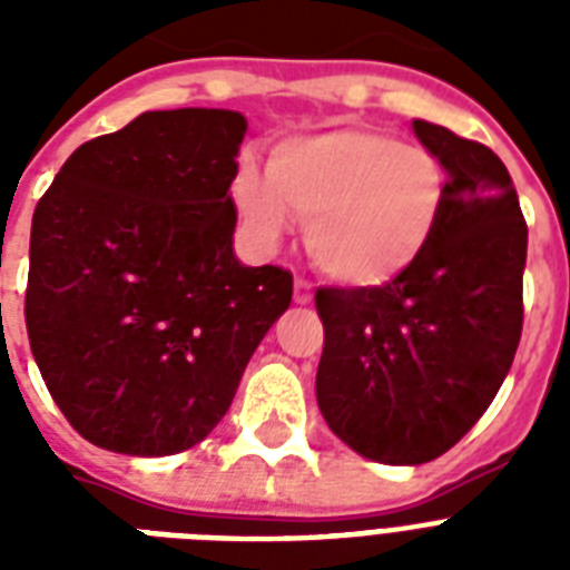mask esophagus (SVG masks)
Returning <instances> with one entry per match:
<instances>
[{
    "label": "esophagus",
    "instance_id": "esophagus-1",
    "mask_svg": "<svg viewBox=\"0 0 570 570\" xmlns=\"http://www.w3.org/2000/svg\"><path fill=\"white\" fill-rule=\"evenodd\" d=\"M295 304H311L313 302V286L304 281V277H295Z\"/></svg>",
    "mask_w": 570,
    "mask_h": 570
}]
</instances>
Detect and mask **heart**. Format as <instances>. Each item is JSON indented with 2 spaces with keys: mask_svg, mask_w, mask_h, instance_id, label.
Returning a JSON list of instances; mask_svg holds the SVG:
<instances>
[{
  "mask_svg": "<svg viewBox=\"0 0 570 570\" xmlns=\"http://www.w3.org/2000/svg\"><path fill=\"white\" fill-rule=\"evenodd\" d=\"M233 197L266 242L298 215L313 263L340 284L370 289L405 275L432 245L446 174L423 147L375 129H331L275 145L268 174L242 159Z\"/></svg>",
  "mask_w": 570,
  "mask_h": 570,
  "instance_id": "obj_1",
  "label": "heart"
}]
</instances>
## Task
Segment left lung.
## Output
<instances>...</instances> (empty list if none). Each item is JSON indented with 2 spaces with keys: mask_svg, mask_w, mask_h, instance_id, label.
I'll list each match as a JSON object with an SVG mask.
<instances>
[{
  "mask_svg": "<svg viewBox=\"0 0 570 570\" xmlns=\"http://www.w3.org/2000/svg\"><path fill=\"white\" fill-rule=\"evenodd\" d=\"M446 174L425 254L384 286L316 293L325 348L316 402L357 455L425 464L494 402L523 328L527 222L494 150L414 120Z\"/></svg>",
  "mask_w": 570,
  "mask_h": 570,
  "instance_id": "obj_1",
  "label": "left lung"
}]
</instances>
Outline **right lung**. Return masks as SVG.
Listing matches in <instances>:
<instances>
[{
    "mask_svg": "<svg viewBox=\"0 0 570 570\" xmlns=\"http://www.w3.org/2000/svg\"><path fill=\"white\" fill-rule=\"evenodd\" d=\"M248 120L145 111L61 165L31 218L26 328L85 441L174 455L227 414L293 275L233 254L230 183Z\"/></svg>",
    "mask_w": 570,
    "mask_h": 570,
    "instance_id": "1",
    "label": "right lung"
}]
</instances>
